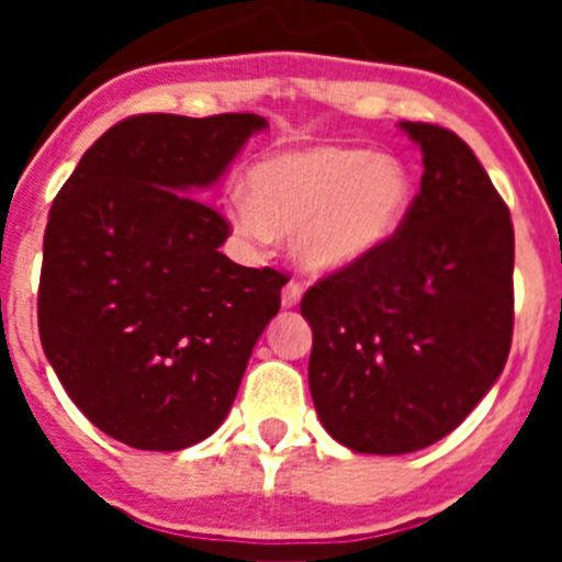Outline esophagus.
I'll use <instances>...</instances> for the list:
<instances>
[{"mask_svg": "<svg viewBox=\"0 0 562 562\" xmlns=\"http://www.w3.org/2000/svg\"><path fill=\"white\" fill-rule=\"evenodd\" d=\"M297 304H301V284L290 281V284L281 290V306H284V310H295Z\"/></svg>", "mask_w": 562, "mask_h": 562, "instance_id": "34e87169", "label": "esophagus"}]
</instances>
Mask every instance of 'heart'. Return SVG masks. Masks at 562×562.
<instances>
[{
    "instance_id": "heart-1",
    "label": "heart",
    "mask_w": 562,
    "mask_h": 562,
    "mask_svg": "<svg viewBox=\"0 0 562 562\" xmlns=\"http://www.w3.org/2000/svg\"><path fill=\"white\" fill-rule=\"evenodd\" d=\"M233 202L238 233L252 241L292 236V258L310 276H340L394 241L416 202L414 168L360 146L278 151Z\"/></svg>"
}]
</instances>
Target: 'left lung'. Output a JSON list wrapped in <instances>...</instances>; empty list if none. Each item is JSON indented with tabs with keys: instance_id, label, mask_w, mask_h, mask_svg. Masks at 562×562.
<instances>
[{
	"instance_id": "obj_1",
	"label": "left lung",
	"mask_w": 562,
	"mask_h": 562,
	"mask_svg": "<svg viewBox=\"0 0 562 562\" xmlns=\"http://www.w3.org/2000/svg\"><path fill=\"white\" fill-rule=\"evenodd\" d=\"M400 128L425 166L408 222L301 301L321 425L374 456L414 453L459 428L504 371L515 321L509 207L459 134Z\"/></svg>"
}]
</instances>
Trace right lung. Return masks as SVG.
I'll return each mask as SVG.
<instances>
[{"label": "right lung", "instance_id": "right-lung-1", "mask_svg": "<svg viewBox=\"0 0 562 562\" xmlns=\"http://www.w3.org/2000/svg\"><path fill=\"white\" fill-rule=\"evenodd\" d=\"M267 121L137 114L101 134L49 207L38 335L69 400L137 450H182L225 422L284 276L220 252L205 200Z\"/></svg>", "mask_w": 562, "mask_h": 562}]
</instances>
